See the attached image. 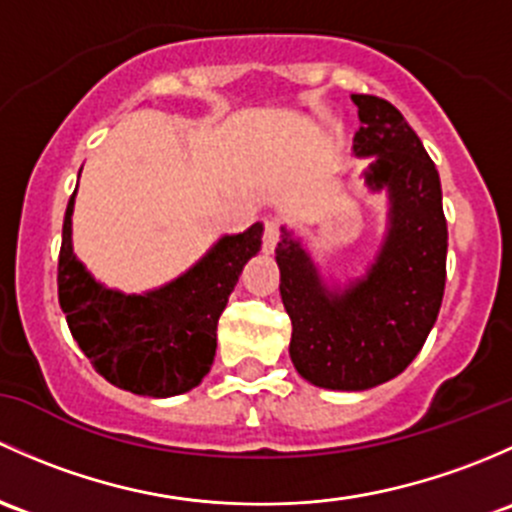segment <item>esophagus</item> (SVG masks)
Listing matches in <instances>:
<instances>
[{
    "label": "esophagus",
    "mask_w": 512,
    "mask_h": 512,
    "mask_svg": "<svg viewBox=\"0 0 512 512\" xmlns=\"http://www.w3.org/2000/svg\"><path fill=\"white\" fill-rule=\"evenodd\" d=\"M278 239H281V219L266 217L263 219V251L271 254V251L276 249Z\"/></svg>",
    "instance_id": "34e87169"
}]
</instances>
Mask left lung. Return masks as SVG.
I'll list each match as a JSON object with an SVG mask.
<instances>
[{"label": "left lung", "mask_w": 512, "mask_h": 512, "mask_svg": "<svg viewBox=\"0 0 512 512\" xmlns=\"http://www.w3.org/2000/svg\"><path fill=\"white\" fill-rule=\"evenodd\" d=\"M357 155H377L367 182L389 189L392 226L362 281L328 293L295 241L278 244L281 298L291 318V360L325 389H370L409 367L439 315L446 286V231L436 165L389 100L352 93Z\"/></svg>", "instance_id": "obj_1"}]
</instances>
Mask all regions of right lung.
<instances>
[{"mask_svg": "<svg viewBox=\"0 0 512 512\" xmlns=\"http://www.w3.org/2000/svg\"><path fill=\"white\" fill-rule=\"evenodd\" d=\"M73 194L63 217L56 276L73 340L115 387L145 397L189 392L212 367L219 315L244 263L261 249L263 226L224 236L192 271L160 291L123 295L98 286L73 256Z\"/></svg>", "mask_w": 512, "mask_h": 512, "instance_id": "right-lung-1", "label": "right lung"}]
</instances>
